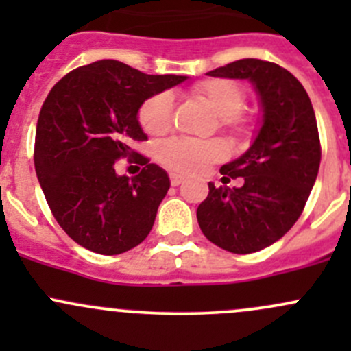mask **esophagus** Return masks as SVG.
<instances>
[{"instance_id": "1", "label": "esophagus", "mask_w": 351, "mask_h": 351, "mask_svg": "<svg viewBox=\"0 0 351 351\" xmlns=\"http://www.w3.org/2000/svg\"><path fill=\"white\" fill-rule=\"evenodd\" d=\"M169 180H171L173 186H178V185H182L183 180H185V176H182L180 173H169Z\"/></svg>"}]
</instances>
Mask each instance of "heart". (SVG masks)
<instances>
[{
  "label": "heart",
  "mask_w": 351,
  "mask_h": 351,
  "mask_svg": "<svg viewBox=\"0 0 351 351\" xmlns=\"http://www.w3.org/2000/svg\"><path fill=\"white\" fill-rule=\"evenodd\" d=\"M193 95L204 101L226 129H241L244 119V91L239 84L229 80H207L193 88ZM173 98L169 93H159L141 107L139 120L143 129L151 136H161L171 127ZM226 154L224 144L219 141L169 139L159 146L158 158L166 168L176 173L195 175L210 162L219 161Z\"/></svg>",
  "instance_id": "obj_1"
}]
</instances>
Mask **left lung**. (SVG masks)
<instances>
[{
	"instance_id": "8db88e82",
	"label": "left lung",
	"mask_w": 351,
	"mask_h": 351,
	"mask_svg": "<svg viewBox=\"0 0 351 351\" xmlns=\"http://www.w3.org/2000/svg\"><path fill=\"white\" fill-rule=\"evenodd\" d=\"M207 74L250 81L261 127L250 149L221 168L222 183L243 176V185L208 183L197 221L222 250L254 253L278 241L302 214L321 162L316 115L300 81L274 62L241 59Z\"/></svg>"
}]
</instances>
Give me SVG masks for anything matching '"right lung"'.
Returning <instances> with one entry per match:
<instances>
[{
    "label": "right lung",
    "instance_id": "add662e5",
    "mask_svg": "<svg viewBox=\"0 0 351 351\" xmlns=\"http://www.w3.org/2000/svg\"><path fill=\"white\" fill-rule=\"evenodd\" d=\"M185 80L101 59L71 71L47 95L35 132V171L56 221L80 246L120 254L147 238L169 176L130 143L147 139L139 123L144 101ZM120 157H132L143 171L117 176Z\"/></svg>",
    "mask_w": 351,
    "mask_h": 351
}]
</instances>
